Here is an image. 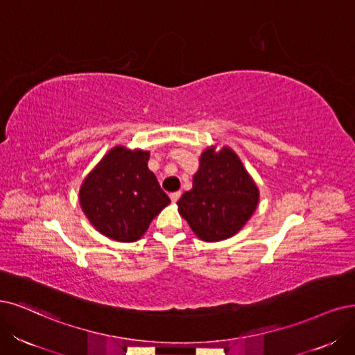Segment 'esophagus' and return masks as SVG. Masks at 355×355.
<instances>
[{
	"mask_svg": "<svg viewBox=\"0 0 355 355\" xmlns=\"http://www.w3.org/2000/svg\"><path fill=\"white\" fill-rule=\"evenodd\" d=\"M180 196H181V193H180V191H174V193H171V194H169L171 202L175 203V202L180 199Z\"/></svg>",
	"mask_w": 355,
	"mask_h": 355,
	"instance_id": "34e87169",
	"label": "esophagus"
}]
</instances>
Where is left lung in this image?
I'll return each mask as SVG.
<instances>
[{
    "instance_id": "1",
    "label": "left lung",
    "mask_w": 355,
    "mask_h": 355,
    "mask_svg": "<svg viewBox=\"0 0 355 355\" xmlns=\"http://www.w3.org/2000/svg\"><path fill=\"white\" fill-rule=\"evenodd\" d=\"M193 189L177 202L178 212L203 241H222L252 218L259 189L232 149L207 148L200 156Z\"/></svg>"
}]
</instances>
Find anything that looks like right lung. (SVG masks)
<instances>
[{
    "label": "right lung",
    "mask_w": 355,
    "mask_h": 355,
    "mask_svg": "<svg viewBox=\"0 0 355 355\" xmlns=\"http://www.w3.org/2000/svg\"><path fill=\"white\" fill-rule=\"evenodd\" d=\"M148 161L146 150L115 146L85 178L78 200L90 224L105 237L137 241L171 203Z\"/></svg>",
    "instance_id": "obj_1"
}]
</instances>
